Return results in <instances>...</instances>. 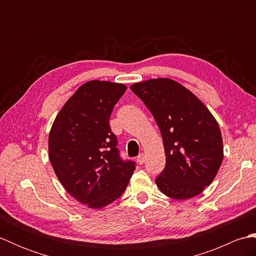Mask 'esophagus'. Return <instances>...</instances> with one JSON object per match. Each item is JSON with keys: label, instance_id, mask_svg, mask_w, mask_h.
Segmentation results:
<instances>
[{"label": "esophagus", "instance_id": "1", "mask_svg": "<svg viewBox=\"0 0 256 256\" xmlns=\"http://www.w3.org/2000/svg\"><path fill=\"white\" fill-rule=\"evenodd\" d=\"M136 162H138L140 165H143V164H144V162H145V155H144V154H140V155L138 156Z\"/></svg>", "mask_w": 256, "mask_h": 256}]
</instances>
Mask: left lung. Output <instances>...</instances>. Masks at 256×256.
Returning <instances> with one entry per match:
<instances>
[{
	"instance_id": "8db88e82",
	"label": "left lung",
	"mask_w": 256,
	"mask_h": 256,
	"mask_svg": "<svg viewBox=\"0 0 256 256\" xmlns=\"http://www.w3.org/2000/svg\"><path fill=\"white\" fill-rule=\"evenodd\" d=\"M160 130L166 166L156 184L167 197H196L214 182L224 160V140L202 101L177 81L156 78L132 84Z\"/></svg>"
}]
</instances>
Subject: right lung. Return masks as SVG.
<instances>
[{
  "mask_svg": "<svg viewBox=\"0 0 256 256\" xmlns=\"http://www.w3.org/2000/svg\"><path fill=\"white\" fill-rule=\"evenodd\" d=\"M123 84L90 80L60 108L48 135V156L69 194L90 209L116 200L135 170L118 157L111 113L126 90Z\"/></svg>",
  "mask_w": 256,
  "mask_h": 256,
  "instance_id": "1",
  "label": "right lung"
}]
</instances>
